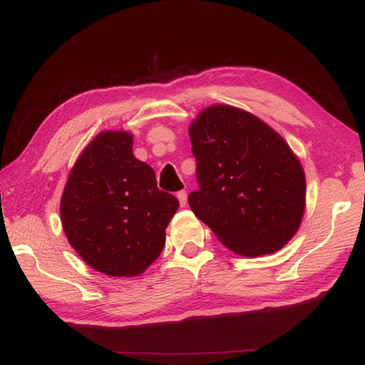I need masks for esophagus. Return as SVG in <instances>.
Segmentation results:
<instances>
[{
	"label": "esophagus",
	"instance_id": "obj_1",
	"mask_svg": "<svg viewBox=\"0 0 365 365\" xmlns=\"http://www.w3.org/2000/svg\"><path fill=\"white\" fill-rule=\"evenodd\" d=\"M178 199H179V204H181V207H186V204H187V192H186V190H179Z\"/></svg>",
	"mask_w": 365,
	"mask_h": 365
}]
</instances>
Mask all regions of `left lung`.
Here are the masks:
<instances>
[{"label":"left lung","instance_id":"1","mask_svg":"<svg viewBox=\"0 0 365 365\" xmlns=\"http://www.w3.org/2000/svg\"><path fill=\"white\" fill-rule=\"evenodd\" d=\"M189 137L199 190L195 217L230 251L257 257L282 250L305 212V171L289 143L259 117L228 104L202 109Z\"/></svg>","mask_w":365,"mask_h":365}]
</instances>
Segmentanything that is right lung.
<instances>
[{"mask_svg": "<svg viewBox=\"0 0 365 365\" xmlns=\"http://www.w3.org/2000/svg\"><path fill=\"white\" fill-rule=\"evenodd\" d=\"M127 130L99 132L73 165L60 200L61 227L83 261L110 277H135L165 248L179 200L156 187Z\"/></svg>", "mask_w": 365, "mask_h": 365, "instance_id": "right-lung-1", "label": "right lung"}]
</instances>
